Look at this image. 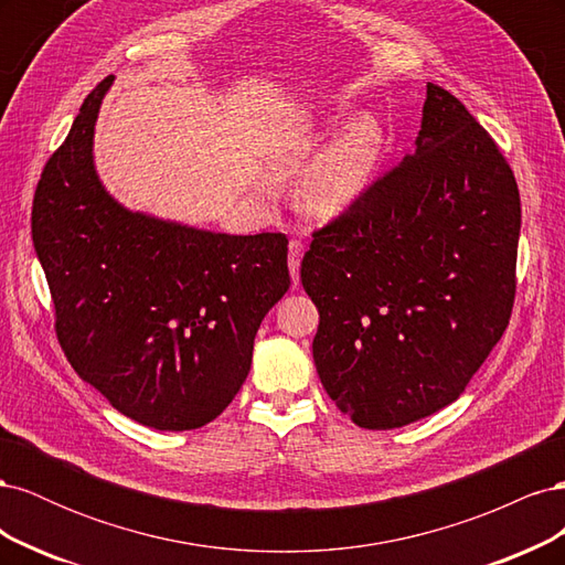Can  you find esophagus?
I'll list each match as a JSON object with an SVG mask.
<instances>
[{
  "label": "esophagus",
  "mask_w": 565,
  "mask_h": 565,
  "mask_svg": "<svg viewBox=\"0 0 565 565\" xmlns=\"http://www.w3.org/2000/svg\"><path fill=\"white\" fill-rule=\"evenodd\" d=\"M301 256H303V245L299 241L289 243V254H287V266L289 273H292V282L299 285V266H301Z\"/></svg>",
  "instance_id": "1"
}]
</instances>
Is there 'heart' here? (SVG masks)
Wrapping results in <instances>:
<instances>
[{
    "mask_svg": "<svg viewBox=\"0 0 565 565\" xmlns=\"http://www.w3.org/2000/svg\"><path fill=\"white\" fill-rule=\"evenodd\" d=\"M384 152L382 127L361 117L341 131L301 181L303 210L318 218L349 212L365 195Z\"/></svg>",
    "mask_w": 565,
    "mask_h": 565,
    "instance_id": "b5f03b06",
    "label": "heart"
}]
</instances>
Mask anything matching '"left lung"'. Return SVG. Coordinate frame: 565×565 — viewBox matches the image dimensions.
Here are the masks:
<instances>
[{
  "label": "left lung",
  "instance_id": "left-lung-1",
  "mask_svg": "<svg viewBox=\"0 0 565 565\" xmlns=\"http://www.w3.org/2000/svg\"><path fill=\"white\" fill-rule=\"evenodd\" d=\"M519 233L500 146L429 82L413 156L318 228L301 262L316 370L341 413L382 431L459 398L509 324Z\"/></svg>",
  "mask_w": 565,
  "mask_h": 565
}]
</instances>
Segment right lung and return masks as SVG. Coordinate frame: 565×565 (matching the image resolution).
<instances>
[{
	"label": "right lung",
	"instance_id": "1",
	"mask_svg": "<svg viewBox=\"0 0 565 565\" xmlns=\"http://www.w3.org/2000/svg\"><path fill=\"white\" fill-rule=\"evenodd\" d=\"M110 84L84 98L44 164L32 243L73 370L134 422L191 431L247 377L256 330L289 287L287 237L200 231L115 202L92 152Z\"/></svg>",
	"mask_w": 565,
	"mask_h": 565
}]
</instances>
